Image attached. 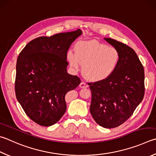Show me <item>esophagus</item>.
<instances>
[{
	"mask_svg": "<svg viewBox=\"0 0 156 156\" xmlns=\"http://www.w3.org/2000/svg\"><path fill=\"white\" fill-rule=\"evenodd\" d=\"M80 88H87L88 87V84H87V83H84V82H82V83H80Z\"/></svg>",
	"mask_w": 156,
	"mask_h": 156,
	"instance_id": "obj_1",
	"label": "esophagus"
}]
</instances>
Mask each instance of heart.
<instances>
[{"instance_id": "heart-1", "label": "heart", "mask_w": 156, "mask_h": 156, "mask_svg": "<svg viewBox=\"0 0 156 156\" xmlns=\"http://www.w3.org/2000/svg\"><path fill=\"white\" fill-rule=\"evenodd\" d=\"M67 59L75 69L83 65L84 76L95 82L110 78L117 69L120 61V53L115 47L98 41H82L75 46V52L69 50Z\"/></svg>"}]
</instances>
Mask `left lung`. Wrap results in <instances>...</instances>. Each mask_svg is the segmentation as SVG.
Returning a JSON list of instances; mask_svg holds the SVG:
<instances>
[{
  "instance_id": "left-lung-1",
  "label": "left lung",
  "mask_w": 156,
  "mask_h": 156,
  "mask_svg": "<svg viewBox=\"0 0 156 156\" xmlns=\"http://www.w3.org/2000/svg\"><path fill=\"white\" fill-rule=\"evenodd\" d=\"M104 39L120 53L117 69L105 80L89 83L91 90L90 112L105 128L119 126L132 115L145 94V72L135 51L111 38Z\"/></svg>"
}]
</instances>
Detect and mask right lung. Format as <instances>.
I'll return each mask as SVG.
<instances>
[{"label": "right lung", "mask_w": 156, "mask_h": 156, "mask_svg": "<svg viewBox=\"0 0 156 156\" xmlns=\"http://www.w3.org/2000/svg\"><path fill=\"white\" fill-rule=\"evenodd\" d=\"M82 30L39 37L17 59L15 91L27 115L41 126L57 123L66 111V93L81 83L67 72V52Z\"/></svg>", "instance_id": "add662e5"}]
</instances>
